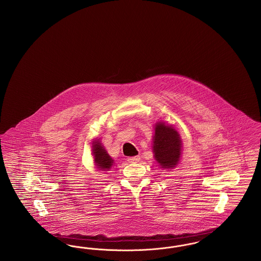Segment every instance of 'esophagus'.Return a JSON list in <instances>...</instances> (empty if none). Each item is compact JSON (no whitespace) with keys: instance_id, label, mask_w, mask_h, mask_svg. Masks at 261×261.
Segmentation results:
<instances>
[{"instance_id":"esophagus-1","label":"esophagus","mask_w":261,"mask_h":261,"mask_svg":"<svg viewBox=\"0 0 261 261\" xmlns=\"http://www.w3.org/2000/svg\"><path fill=\"white\" fill-rule=\"evenodd\" d=\"M140 160H141V158L139 156V155H137V156H132V158H128V162H130V163H136V162H140Z\"/></svg>"}]
</instances>
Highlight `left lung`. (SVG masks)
Returning a JSON list of instances; mask_svg holds the SVG:
<instances>
[{"instance_id": "8db88e82", "label": "left lung", "mask_w": 261, "mask_h": 261, "mask_svg": "<svg viewBox=\"0 0 261 261\" xmlns=\"http://www.w3.org/2000/svg\"><path fill=\"white\" fill-rule=\"evenodd\" d=\"M151 148L153 158L162 169L171 170L179 164L183 148L182 140L172 125L164 121H158L154 124Z\"/></svg>"}]
</instances>
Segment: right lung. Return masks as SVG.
Here are the masks:
<instances>
[{
	"mask_svg": "<svg viewBox=\"0 0 261 261\" xmlns=\"http://www.w3.org/2000/svg\"><path fill=\"white\" fill-rule=\"evenodd\" d=\"M92 154L94 158V163L99 171H110L113 165V159L108 153L99 139H94L92 141Z\"/></svg>",
	"mask_w": 261,
	"mask_h": 261,
	"instance_id": "right-lung-1",
	"label": "right lung"
}]
</instances>
